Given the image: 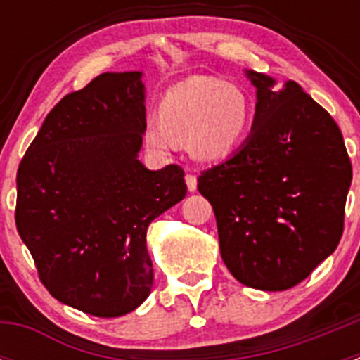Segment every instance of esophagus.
Instances as JSON below:
<instances>
[{"instance_id": "1", "label": "esophagus", "mask_w": 360, "mask_h": 360, "mask_svg": "<svg viewBox=\"0 0 360 360\" xmlns=\"http://www.w3.org/2000/svg\"><path fill=\"white\" fill-rule=\"evenodd\" d=\"M186 184H187V189H189V193H195L196 187H198L196 176H195V174H191V173L186 174Z\"/></svg>"}]
</instances>
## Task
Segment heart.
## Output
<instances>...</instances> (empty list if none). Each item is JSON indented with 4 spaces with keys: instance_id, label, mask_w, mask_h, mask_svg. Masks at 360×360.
Listing matches in <instances>:
<instances>
[{
    "instance_id": "heart-1",
    "label": "heart",
    "mask_w": 360,
    "mask_h": 360,
    "mask_svg": "<svg viewBox=\"0 0 360 360\" xmlns=\"http://www.w3.org/2000/svg\"><path fill=\"white\" fill-rule=\"evenodd\" d=\"M250 120L252 106L243 88L216 77H193L162 97L157 119L146 124L144 139L158 153L186 141L193 157L216 162L243 144Z\"/></svg>"
}]
</instances>
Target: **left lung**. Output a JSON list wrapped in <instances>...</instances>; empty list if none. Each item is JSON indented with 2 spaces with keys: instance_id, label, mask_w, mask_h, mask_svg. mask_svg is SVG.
<instances>
[{
  "instance_id": "obj_1",
  "label": "left lung",
  "mask_w": 360,
  "mask_h": 360,
  "mask_svg": "<svg viewBox=\"0 0 360 360\" xmlns=\"http://www.w3.org/2000/svg\"><path fill=\"white\" fill-rule=\"evenodd\" d=\"M256 86L250 136L234 155L205 169L198 191L218 224L219 252L245 287H295L341 241L352 162L335 120L303 88Z\"/></svg>"
}]
</instances>
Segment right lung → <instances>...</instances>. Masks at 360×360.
<instances>
[{
    "label": "right lung",
    "mask_w": 360,
    "mask_h": 360,
    "mask_svg": "<svg viewBox=\"0 0 360 360\" xmlns=\"http://www.w3.org/2000/svg\"><path fill=\"white\" fill-rule=\"evenodd\" d=\"M141 72L101 73L53 106L18 169L15 227L46 290L95 317L146 301L153 263L146 232L186 198L184 169L141 160Z\"/></svg>",
    "instance_id": "right-lung-1"
}]
</instances>
